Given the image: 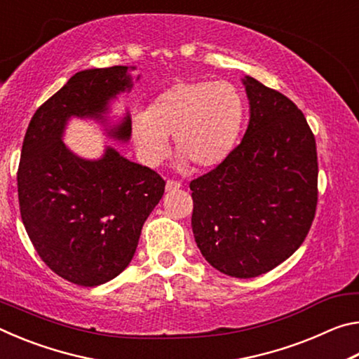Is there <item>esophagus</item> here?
<instances>
[{"label":"esophagus","mask_w":359,"mask_h":359,"mask_svg":"<svg viewBox=\"0 0 359 359\" xmlns=\"http://www.w3.org/2000/svg\"><path fill=\"white\" fill-rule=\"evenodd\" d=\"M182 185H180V182H177V180H168L166 182V191H175V190H179Z\"/></svg>","instance_id":"esophagus-1"}]
</instances>
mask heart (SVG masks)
I'll return each instance as SVG.
<instances>
[{
    "label": "heart",
    "mask_w": 359,
    "mask_h": 359,
    "mask_svg": "<svg viewBox=\"0 0 359 359\" xmlns=\"http://www.w3.org/2000/svg\"><path fill=\"white\" fill-rule=\"evenodd\" d=\"M244 121V100L236 85L182 81L158 93L149 111L131 115L130 133L145 166L156 168L169 154L168 137L180 163L214 168L233 150Z\"/></svg>",
    "instance_id": "heart-1"
}]
</instances>
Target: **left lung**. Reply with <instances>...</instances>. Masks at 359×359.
<instances>
[{
    "label": "left lung",
    "mask_w": 359,
    "mask_h": 359,
    "mask_svg": "<svg viewBox=\"0 0 359 359\" xmlns=\"http://www.w3.org/2000/svg\"><path fill=\"white\" fill-rule=\"evenodd\" d=\"M250 120L241 144L191 180V228L210 266L250 278L290 258L312 226L318 199L315 136L287 96L242 79Z\"/></svg>",
    "instance_id": "obj_1"
}]
</instances>
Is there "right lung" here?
Masks as SVG:
<instances>
[{
  "label": "right lung",
  "mask_w": 359,
  "mask_h": 359,
  "mask_svg": "<svg viewBox=\"0 0 359 359\" xmlns=\"http://www.w3.org/2000/svg\"><path fill=\"white\" fill-rule=\"evenodd\" d=\"M128 69L76 72L34 112L22 145L17 187L28 238L55 274L81 287H98L125 271L165 193L160 175L112 147L100 160H85L63 142L71 117L104 123L111 100L133 87ZM130 120L126 114L107 136L128 141Z\"/></svg>",
  "instance_id": "add662e5"
}]
</instances>
